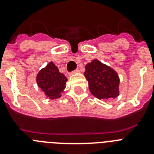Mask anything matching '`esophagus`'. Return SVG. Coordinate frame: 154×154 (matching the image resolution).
Returning a JSON list of instances; mask_svg holds the SVG:
<instances>
[{"mask_svg": "<svg viewBox=\"0 0 154 154\" xmlns=\"http://www.w3.org/2000/svg\"><path fill=\"white\" fill-rule=\"evenodd\" d=\"M79 69H76V70L70 73V75H74V74H76V73H79Z\"/></svg>", "mask_w": 154, "mask_h": 154, "instance_id": "34e87169", "label": "esophagus"}]
</instances>
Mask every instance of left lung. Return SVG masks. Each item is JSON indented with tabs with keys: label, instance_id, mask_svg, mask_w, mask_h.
Returning <instances> with one entry per match:
<instances>
[{
	"label": "left lung",
	"instance_id": "1",
	"mask_svg": "<svg viewBox=\"0 0 154 154\" xmlns=\"http://www.w3.org/2000/svg\"><path fill=\"white\" fill-rule=\"evenodd\" d=\"M84 72L89 83L91 93L99 99H106L119 96V77L117 72L98 59H94L85 65Z\"/></svg>",
	"mask_w": 154,
	"mask_h": 154
}]
</instances>
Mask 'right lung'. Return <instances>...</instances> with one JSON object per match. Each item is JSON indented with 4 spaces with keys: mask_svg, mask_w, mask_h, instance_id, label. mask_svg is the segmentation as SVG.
<instances>
[{
    "mask_svg": "<svg viewBox=\"0 0 154 154\" xmlns=\"http://www.w3.org/2000/svg\"><path fill=\"white\" fill-rule=\"evenodd\" d=\"M67 81L65 75L59 72L53 62L41 69L36 76L37 85L50 99H57L62 96Z\"/></svg>",
    "mask_w": 154,
    "mask_h": 154,
    "instance_id": "add662e5",
    "label": "right lung"
}]
</instances>
